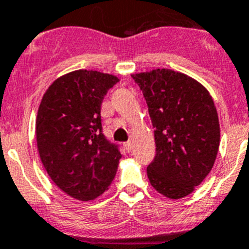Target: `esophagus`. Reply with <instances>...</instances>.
Listing matches in <instances>:
<instances>
[{
    "label": "esophagus",
    "instance_id": "1",
    "mask_svg": "<svg viewBox=\"0 0 249 249\" xmlns=\"http://www.w3.org/2000/svg\"><path fill=\"white\" fill-rule=\"evenodd\" d=\"M124 146H126L127 150L131 151L132 150V146H133V145H132V142H127V143H124Z\"/></svg>",
    "mask_w": 249,
    "mask_h": 249
}]
</instances>
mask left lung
I'll return each instance as SVG.
<instances>
[{
  "label": "left lung",
  "instance_id": "1",
  "mask_svg": "<svg viewBox=\"0 0 249 249\" xmlns=\"http://www.w3.org/2000/svg\"><path fill=\"white\" fill-rule=\"evenodd\" d=\"M132 78L143 91L155 128L156 154L146 169L149 182L170 199L186 197L212 171L219 150L214 100L198 80L169 68Z\"/></svg>",
  "mask_w": 249,
  "mask_h": 249
}]
</instances>
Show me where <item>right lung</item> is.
I'll return each mask as SVG.
<instances>
[{"mask_svg": "<svg viewBox=\"0 0 249 249\" xmlns=\"http://www.w3.org/2000/svg\"><path fill=\"white\" fill-rule=\"evenodd\" d=\"M108 73L77 70L45 91L35 121L40 160L52 182L74 199L107 191L122 158L101 133V103L118 82Z\"/></svg>", "mask_w": 249, "mask_h": 249, "instance_id": "obj_1", "label": "right lung"}]
</instances>
